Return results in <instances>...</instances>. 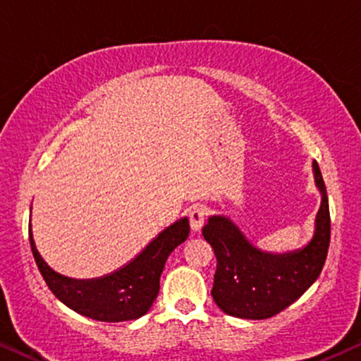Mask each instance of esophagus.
<instances>
[{
    "label": "esophagus",
    "instance_id": "1",
    "mask_svg": "<svg viewBox=\"0 0 361 361\" xmlns=\"http://www.w3.org/2000/svg\"><path fill=\"white\" fill-rule=\"evenodd\" d=\"M204 220H207V208L204 207H195L190 213V226L195 233L202 231L204 225Z\"/></svg>",
    "mask_w": 361,
    "mask_h": 361
}]
</instances>
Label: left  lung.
Instances as JSON below:
<instances>
[{"label":"left lung","mask_w":361,"mask_h":361,"mask_svg":"<svg viewBox=\"0 0 361 361\" xmlns=\"http://www.w3.org/2000/svg\"><path fill=\"white\" fill-rule=\"evenodd\" d=\"M322 203L312 240L285 253L263 252L225 214H212L203 236L213 246L216 273L212 296L221 312L245 320H264L290 307L320 276L330 246V208L318 163H312Z\"/></svg>","instance_id":"left-lung-1"}]
</instances>
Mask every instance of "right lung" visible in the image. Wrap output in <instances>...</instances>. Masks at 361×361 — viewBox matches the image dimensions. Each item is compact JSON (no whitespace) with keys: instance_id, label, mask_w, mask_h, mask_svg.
<instances>
[{"instance_id":"obj_1","label":"right lung","mask_w":361,"mask_h":361,"mask_svg":"<svg viewBox=\"0 0 361 361\" xmlns=\"http://www.w3.org/2000/svg\"><path fill=\"white\" fill-rule=\"evenodd\" d=\"M190 221L183 216L159 231L133 259L99 278L76 280L54 271L35 245L30 223V243L44 281L61 303L98 322H128L143 317L159 291V276L170 253L188 238Z\"/></svg>"}]
</instances>
